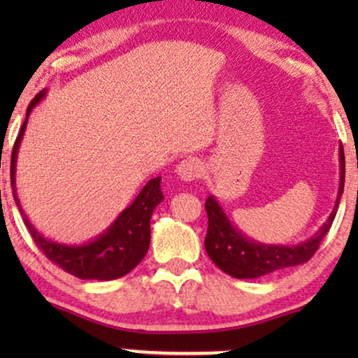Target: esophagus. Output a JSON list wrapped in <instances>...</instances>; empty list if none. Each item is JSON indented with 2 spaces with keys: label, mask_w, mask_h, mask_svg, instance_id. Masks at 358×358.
Returning <instances> with one entry per match:
<instances>
[{
  "label": "esophagus",
  "mask_w": 358,
  "mask_h": 358,
  "mask_svg": "<svg viewBox=\"0 0 358 358\" xmlns=\"http://www.w3.org/2000/svg\"><path fill=\"white\" fill-rule=\"evenodd\" d=\"M202 163L195 158L183 159V162L176 166V175H178V178L183 180V182H193V180H196L202 175Z\"/></svg>",
  "instance_id": "obj_1"
}]
</instances>
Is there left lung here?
I'll return each instance as SVG.
<instances>
[{"instance_id": "obj_1", "label": "left lung", "mask_w": 358, "mask_h": 358, "mask_svg": "<svg viewBox=\"0 0 358 358\" xmlns=\"http://www.w3.org/2000/svg\"><path fill=\"white\" fill-rule=\"evenodd\" d=\"M340 183L336 200L330 217L315 232L310 239L299 244H264L257 242L239 231V227L232 224L219 200L210 195L205 202V210L208 217V229L205 236V249L208 257L215 262L219 269L229 276L237 279H254L276 273V271L293 268L303 262H308L318 249L320 242L327 232L330 231L331 222L336 215L340 196L343 193L345 185V155L340 146Z\"/></svg>"}]
</instances>
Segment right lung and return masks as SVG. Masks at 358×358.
<instances>
[{"mask_svg":"<svg viewBox=\"0 0 358 358\" xmlns=\"http://www.w3.org/2000/svg\"><path fill=\"white\" fill-rule=\"evenodd\" d=\"M45 96H47V89L36 94L35 99L28 106L27 117H24L22 129L15 141L13 153H11L10 175L15 203L18 205L24 225L30 231L36 245L43 250L45 256L52 262L71 273L72 276L80 279H97V281H110V279L126 276L143 261L150 249L151 215L163 200L162 187H159L162 176L150 180L138 193L133 203L119 213L116 220L92 241L84 242V244H64V242L47 239L31 225L27 213L23 212L22 203H20L18 193H16V158H18L20 143H22L24 129H27L28 116L43 101Z\"/></svg>","mask_w":358,"mask_h":358,"instance_id":"obj_1","label":"right lung"}]
</instances>
